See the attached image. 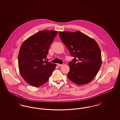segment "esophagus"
<instances>
[{"mask_svg": "<svg viewBox=\"0 0 120 120\" xmlns=\"http://www.w3.org/2000/svg\"><path fill=\"white\" fill-rule=\"evenodd\" d=\"M63 65V64H57V66H58V67H61V66H62Z\"/></svg>", "mask_w": 120, "mask_h": 120, "instance_id": "obj_1", "label": "esophagus"}]
</instances>
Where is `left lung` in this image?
Masks as SVG:
<instances>
[{"label": "left lung", "mask_w": 120, "mask_h": 120, "mask_svg": "<svg viewBox=\"0 0 120 120\" xmlns=\"http://www.w3.org/2000/svg\"><path fill=\"white\" fill-rule=\"evenodd\" d=\"M59 36L71 56L68 77L78 85H86L94 79L102 65L101 52L96 41L79 31H60Z\"/></svg>", "instance_id": "left-lung-1"}]
</instances>
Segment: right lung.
Instances as JSON below:
<instances>
[{
    "mask_svg": "<svg viewBox=\"0 0 120 120\" xmlns=\"http://www.w3.org/2000/svg\"><path fill=\"white\" fill-rule=\"evenodd\" d=\"M57 31H40L23 42L20 47L18 63L24 80L34 87L43 85L49 80L56 64L45 60L49 46Z\"/></svg>",
    "mask_w": 120,
    "mask_h": 120,
    "instance_id": "1",
    "label": "right lung"
}]
</instances>
